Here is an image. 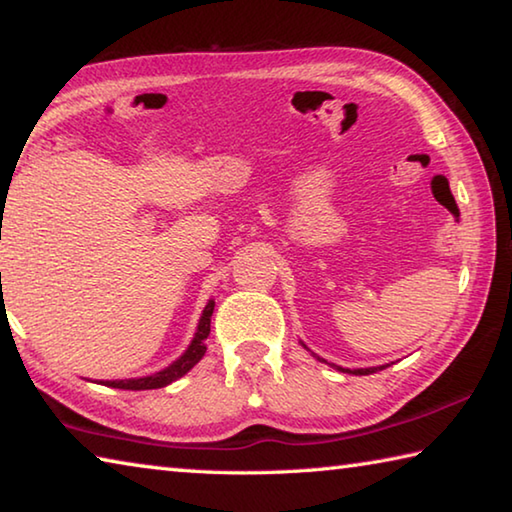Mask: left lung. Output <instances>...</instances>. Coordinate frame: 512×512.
Listing matches in <instances>:
<instances>
[{"label":"left lung","mask_w":512,"mask_h":512,"mask_svg":"<svg viewBox=\"0 0 512 512\" xmlns=\"http://www.w3.org/2000/svg\"><path fill=\"white\" fill-rule=\"evenodd\" d=\"M302 343V341H300ZM302 345H305V343H302ZM305 348H307V345H305ZM309 350V348H307ZM311 354H314V352H311ZM314 357L318 359V361H323V363H327L325 359H320L318 357V354H314ZM329 366H332V368H336V370H341V372H348V375H372V372H377V370H384L386 366H372V368H354V370H350V368H341V366H334V363H329Z\"/></svg>","instance_id":"1"}]
</instances>
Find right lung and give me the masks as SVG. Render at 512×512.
Masks as SVG:
<instances>
[{"mask_svg":"<svg viewBox=\"0 0 512 512\" xmlns=\"http://www.w3.org/2000/svg\"><path fill=\"white\" fill-rule=\"evenodd\" d=\"M212 311H214V300H207L201 320H198V327L194 332L192 343H189L187 350L180 354L176 361H171L167 368H162L160 372H153V375H146V377L108 379V381H99V384L110 386V388H124V391H151V388H164V386H169L171 381H176L183 375H187V372L205 357V350H207L205 339L210 336Z\"/></svg>","mask_w":512,"mask_h":512,"instance_id":"add662e5","label":"right lung"}]
</instances>
